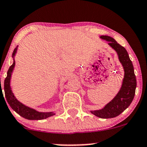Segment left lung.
I'll return each mask as SVG.
<instances>
[{
	"instance_id": "left-lung-1",
	"label": "left lung",
	"mask_w": 147,
	"mask_h": 147,
	"mask_svg": "<svg viewBox=\"0 0 147 147\" xmlns=\"http://www.w3.org/2000/svg\"><path fill=\"white\" fill-rule=\"evenodd\" d=\"M100 38L109 41V45L117 53L119 61L124 69V78L123 80L122 86L116 97L103 109L91 112L98 117L109 119L117 117L129 106L135 94L137 80L134 75V67L126 49L111 37L102 35Z\"/></svg>"
}]
</instances>
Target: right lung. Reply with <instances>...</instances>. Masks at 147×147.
<instances>
[{"label":"right lung","mask_w":147,"mask_h":147,"mask_svg":"<svg viewBox=\"0 0 147 147\" xmlns=\"http://www.w3.org/2000/svg\"><path fill=\"white\" fill-rule=\"evenodd\" d=\"M17 51V47L14 49L13 53V57H14L15 54ZM16 62H13V65L10 67L8 69V72H7V77L5 78V81H4V91H5V96L6 98L7 102L8 105H10V107L13 109L16 112H17L19 115H20L23 117L26 118L27 119L30 120H40L44 119L46 118L51 117L54 115L55 114L53 112H37L36 110L31 108L25 106L20 102L18 101L17 99L13 95V92L11 91V89L10 87V77H11V73L13 72V69L14 68ZM1 91H2V89L1 87ZM5 100V99H4Z\"/></svg>","instance_id":"right-lung-1"}]
</instances>
